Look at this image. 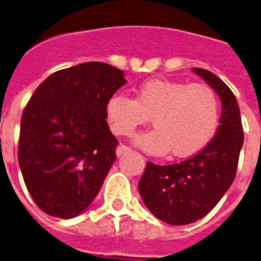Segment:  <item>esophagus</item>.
Segmentation results:
<instances>
[{
	"label": "esophagus",
	"instance_id": "obj_1",
	"mask_svg": "<svg viewBox=\"0 0 261 261\" xmlns=\"http://www.w3.org/2000/svg\"><path fill=\"white\" fill-rule=\"evenodd\" d=\"M127 151H130V147H127L126 145H119L116 147V155L118 156H120L122 154H124Z\"/></svg>",
	"mask_w": 261,
	"mask_h": 261
}]
</instances>
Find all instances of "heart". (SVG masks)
I'll return each instance as SVG.
<instances>
[{"instance_id":"heart-1","label":"heart","mask_w":261,"mask_h":261,"mask_svg":"<svg viewBox=\"0 0 261 261\" xmlns=\"http://www.w3.org/2000/svg\"><path fill=\"white\" fill-rule=\"evenodd\" d=\"M112 133L133 137L152 118L154 130L137 142L147 151H169L185 158L207 145L219 123V99L212 87L166 79H150L135 90V99L114 95L107 103Z\"/></svg>"}]
</instances>
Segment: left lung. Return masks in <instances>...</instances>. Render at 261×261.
<instances>
[{"instance_id":"obj_1","label":"left lung","mask_w":261,"mask_h":261,"mask_svg":"<svg viewBox=\"0 0 261 261\" xmlns=\"http://www.w3.org/2000/svg\"><path fill=\"white\" fill-rule=\"evenodd\" d=\"M221 99L217 133L196 155L179 164L161 166L147 162L138 184L143 202L156 219L186 225L202 219L217 205L236 177L244 142L240 109L230 88L202 68H193Z\"/></svg>"}]
</instances>
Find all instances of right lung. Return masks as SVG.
I'll return each instance as SVG.
<instances>
[{
	"label": "right lung",
	"instance_id": "right-lung-1",
	"mask_svg": "<svg viewBox=\"0 0 261 261\" xmlns=\"http://www.w3.org/2000/svg\"><path fill=\"white\" fill-rule=\"evenodd\" d=\"M124 83L123 71L90 61L55 72L33 92L21 116L18 164L44 213L72 219L96 197L119 143L106 109Z\"/></svg>",
	"mask_w": 261,
	"mask_h": 261
}]
</instances>
